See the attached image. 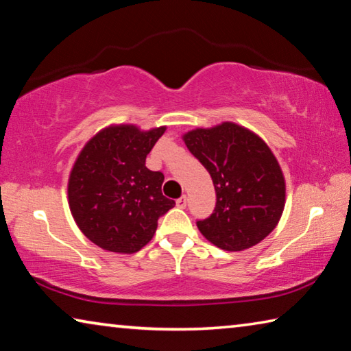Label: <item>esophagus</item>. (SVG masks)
I'll return each mask as SVG.
<instances>
[{
  "label": "esophagus",
  "mask_w": 351,
  "mask_h": 351,
  "mask_svg": "<svg viewBox=\"0 0 351 351\" xmlns=\"http://www.w3.org/2000/svg\"><path fill=\"white\" fill-rule=\"evenodd\" d=\"M176 206L180 207V209H186V206H187V197H186V195H182L181 198L176 199Z\"/></svg>",
  "instance_id": "esophagus-1"
}]
</instances>
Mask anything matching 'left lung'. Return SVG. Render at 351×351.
Here are the masks:
<instances>
[{
    "label": "left lung",
    "mask_w": 351,
    "mask_h": 351,
    "mask_svg": "<svg viewBox=\"0 0 351 351\" xmlns=\"http://www.w3.org/2000/svg\"><path fill=\"white\" fill-rule=\"evenodd\" d=\"M182 139L217 193L212 215L197 221L199 232L224 251H245L268 237L282 217L287 187L266 142L234 122L192 130Z\"/></svg>",
    "instance_id": "obj_1"
}]
</instances>
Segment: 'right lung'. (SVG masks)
Masks as SVG:
<instances>
[{"label":"right lung","mask_w":351,"mask_h":351,"mask_svg":"<svg viewBox=\"0 0 351 351\" xmlns=\"http://www.w3.org/2000/svg\"><path fill=\"white\" fill-rule=\"evenodd\" d=\"M165 127L141 132L111 125L86 142L68 181L69 209L86 239L105 251L133 254L153 239L158 219L175 206L162 195L164 175L145 158Z\"/></svg>","instance_id":"obj_1"}]
</instances>
